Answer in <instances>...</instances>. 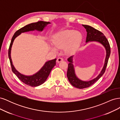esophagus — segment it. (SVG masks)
Returning <instances> with one entry per match:
<instances>
[{
	"label": "esophagus",
	"instance_id": "esophagus-1",
	"mask_svg": "<svg viewBox=\"0 0 120 120\" xmlns=\"http://www.w3.org/2000/svg\"><path fill=\"white\" fill-rule=\"evenodd\" d=\"M63 60H64L63 58H62V57H59V58H57V59L56 61H57V63H60V61H63Z\"/></svg>",
	"mask_w": 120,
	"mask_h": 120
}]
</instances>
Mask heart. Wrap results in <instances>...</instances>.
<instances>
[{
  "instance_id": "b5f03b06",
  "label": "heart",
  "mask_w": 120,
  "mask_h": 120,
  "mask_svg": "<svg viewBox=\"0 0 120 120\" xmlns=\"http://www.w3.org/2000/svg\"><path fill=\"white\" fill-rule=\"evenodd\" d=\"M82 39V35L79 31L66 30L56 34L53 38L52 43L56 49H61L65 47L66 52L71 53L77 48ZM51 47L50 49L56 51V49Z\"/></svg>"
}]
</instances>
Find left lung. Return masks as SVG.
Masks as SVG:
<instances>
[{
  "label": "left lung",
  "instance_id": "left-lung-1",
  "mask_svg": "<svg viewBox=\"0 0 120 120\" xmlns=\"http://www.w3.org/2000/svg\"><path fill=\"white\" fill-rule=\"evenodd\" d=\"M82 26L86 29L87 32L86 42L89 41H97L101 43L106 49V56L105 59V64L102 70L101 71L100 74L97 76V77L88 82L82 81L79 79L76 76L75 72V69L74 65L72 64V58L73 56H71L68 59L69 62L68 64V68L67 71V77L69 82L71 85L75 88L78 89H84L88 88V87L93 85L94 83L96 82L98 79L103 75L105 73L106 68L107 66L109 58L110 57L111 53V48L107 38L104 35V34L94 27L87 25H82Z\"/></svg>",
  "mask_w": 120,
  "mask_h": 120
}]
</instances>
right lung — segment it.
<instances>
[{
	"instance_id": "right-lung-1",
	"label": "right lung",
	"mask_w": 120,
	"mask_h": 120,
	"mask_svg": "<svg viewBox=\"0 0 120 120\" xmlns=\"http://www.w3.org/2000/svg\"><path fill=\"white\" fill-rule=\"evenodd\" d=\"M49 23H50L49 22L39 21L37 22L31 23L30 24H27L25 25V26L17 30L12 37L8 49V57L10 60L11 67V69L13 73L17 76V78L21 82L24 83L26 85L31 86H37L44 83L46 80L47 78L49 77L52 68L56 66V59L46 61L44 64V66L42 67L41 70L37 73L32 75L27 76L21 74L17 71H16L15 68L14 67L12 64L11 58V47L13 41L17 36H19L22 32L34 30L41 31L46 25Z\"/></svg>"
}]
</instances>
